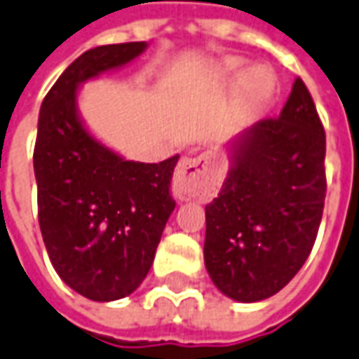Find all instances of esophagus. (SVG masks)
Listing matches in <instances>:
<instances>
[{"mask_svg":"<svg viewBox=\"0 0 359 359\" xmlns=\"http://www.w3.org/2000/svg\"><path fill=\"white\" fill-rule=\"evenodd\" d=\"M220 179L218 167L212 155L184 157L172 177V192L179 200L206 196Z\"/></svg>","mask_w":359,"mask_h":359,"instance_id":"1","label":"esophagus"}]
</instances>
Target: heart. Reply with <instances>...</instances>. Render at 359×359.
Instances as JSON below:
<instances>
[{"mask_svg": "<svg viewBox=\"0 0 359 359\" xmlns=\"http://www.w3.org/2000/svg\"><path fill=\"white\" fill-rule=\"evenodd\" d=\"M241 68H243V62L240 58H228V60L222 62L218 70H220L222 76H238ZM269 86L271 84H269L267 72L262 67L251 68L241 76V94L245 97H251V100L265 96L269 92Z\"/></svg>", "mask_w": 359, "mask_h": 359, "instance_id": "heart-1", "label": "heart"}]
</instances>
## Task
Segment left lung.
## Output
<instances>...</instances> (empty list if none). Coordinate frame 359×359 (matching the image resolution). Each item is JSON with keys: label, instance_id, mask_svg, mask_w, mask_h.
<instances>
[{"label": "left lung", "instance_id": "8db88e82", "mask_svg": "<svg viewBox=\"0 0 359 359\" xmlns=\"http://www.w3.org/2000/svg\"><path fill=\"white\" fill-rule=\"evenodd\" d=\"M228 149V177L206 206L204 263L226 297L257 302L299 273L323 220L326 135L301 78L279 118L253 123Z\"/></svg>", "mask_w": 359, "mask_h": 359}]
</instances>
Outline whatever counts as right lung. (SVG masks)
<instances>
[{
    "label": "right lung",
    "mask_w": 359,
    "mask_h": 359,
    "mask_svg": "<svg viewBox=\"0 0 359 359\" xmlns=\"http://www.w3.org/2000/svg\"><path fill=\"white\" fill-rule=\"evenodd\" d=\"M147 43L90 48L41 104L33 167L39 226L58 277L90 301L123 299L147 277L175 210L179 155L135 163L100 143L78 114V88L145 53Z\"/></svg>",
    "instance_id": "obj_1"
}]
</instances>
